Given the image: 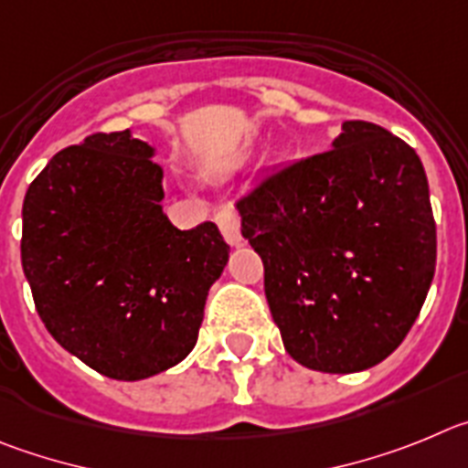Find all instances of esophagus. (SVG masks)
I'll use <instances>...</instances> for the list:
<instances>
[{
	"mask_svg": "<svg viewBox=\"0 0 468 468\" xmlns=\"http://www.w3.org/2000/svg\"><path fill=\"white\" fill-rule=\"evenodd\" d=\"M214 218H217L218 229H221L224 238L229 239V244H233V247L242 244V233H239V214L235 212L233 207H221Z\"/></svg>",
	"mask_w": 468,
	"mask_h": 468,
	"instance_id": "obj_1",
	"label": "esophagus"
}]
</instances>
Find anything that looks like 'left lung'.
I'll return each instance as SVG.
<instances>
[{
  "label": "left lung",
  "mask_w": 468,
  "mask_h": 468,
  "mask_svg": "<svg viewBox=\"0 0 468 468\" xmlns=\"http://www.w3.org/2000/svg\"><path fill=\"white\" fill-rule=\"evenodd\" d=\"M235 207L298 364L356 373L401 345L436 271V221L412 146L347 121L334 149L268 172Z\"/></svg>",
  "instance_id": "8db88e82"
}]
</instances>
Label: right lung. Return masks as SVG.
Masks as SVG:
<instances>
[{"mask_svg":"<svg viewBox=\"0 0 468 468\" xmlns=\"http://www.w3.org/2000/svg\"><path fill=\"white\" fill-rule=\"evenodd\" d=\"M154 146L95 133L29 184L20 256L48 334L113 380L163 373L196 347L209 286L230 247L217 224L163 214Z\"/></svg>","mask_w":468,"mask_h":468,"instance_id":"add662e5","label":"right lung"}]
</instances>
